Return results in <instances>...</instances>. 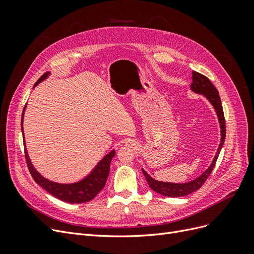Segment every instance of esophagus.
Returning <instances> with one entry per match:
<instances>
[{"label": "esophagus", "mask_w": 254, "mask_h": 254, "mask_svg": "<svg viewBox=\"0 0 254 254\" xmlns=\"http://www.w3.org/2000/svg\"><path fill=\"white\" fill-rule=\"evenodd\" d=\"M126 145H129V146H134V143H133V142H131V140H128V141L126 142Z\"/></svg>", "instance_id": "34e87169"}]
</instances>
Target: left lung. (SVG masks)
I'll list each match as a JSON object with an SVG mask.
<instances>
[{"mask_svg": "<svg viewBox=\"0 0 254 254\" xmlns=\"http://www.w3.org/2000/svg\"><path fill=\"white\" fill-rule=\"evenodd\" d=\"M193 81L190 83V89L191 91H194L195 93L198 94H203L207 101H209L212 106L214 107L215 111H216V114L218 117V121H219V125H220V133H221V139H220V144L218 146V149L216 155H215L211 165L209 166V168L201 175L199 176L198 178H196L195 180H191L190 182L187 183H171V182H162V181H158L155 180L153 178L146 173L144 170H142L145 179L147 181L149 188L157 191V193L163 195V196H167V197H182V196H187L193 191L197 190L200 189L203 183L205 182V180L207 179L213 171V168L216 164L217 158L219 156V152L224 146L225 143V139H226V121H225V115H224V110H222V105H221V101H220V96L218 94L217 89L214 87V84L210 81V79L205 77L204 75L193 71Z\"/></svg>", "mask_w": 254, "mask_h": 254, "instance_id": "left-lung-1", "label": "left lung"}]
</instances>
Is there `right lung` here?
<instances>
[{
    "label": "right lung",
    "mask_w": 254,
    "mask_h": 254,
    "mask_svg": "<svg viewBox=\"0 0 254 254\" xmlns=\"http://www.w3.org/2000/svg\"><path fill=\"white\" fill-rule=\"evenodd\" d=\"M49 74L50 73L43 74L35 83V87L43 79L47 78ZM23 114H24V110H23ZM22 126H23V115L21 119V127ZM22 130H23V127H22ZM114 155H115V150H112L108 153V155H106L104 159L101 160V162L95 166L94 170L82 180L76 183L61 184V183H56V182L45 179L43 176H41L39 173H38L34 168L32 162H30L27 151L25 149V159H26L27 167L34 180L39 184L41 188H43L45 190L49 191L51 195L68 203L88 202L92 200V199H93L99 191L104 189L107 178H108V175L110 172L111 160L114 157Z\"/></svg>",
    "instance_id": "obj_1"
}]
</instances>
